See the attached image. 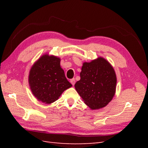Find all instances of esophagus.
I'll list each match as a JSON object with an SVG mask.
<instances>
[{"label": "esophagus", "instance_id": "esophagus-1", "mask_svg": "<svg viewBox=\"0 0 148 148\" xmlns=\"http://www.w3.org/2000/svg\"><path fill=\"white\" fill-rule=\"evenodd\" d=\"M70 83H71V84L73 85V86H74V85H75V79H74V78H73V79H70Z\"/></svg>", "mask_w": 148, "mask_h": 148}]
</instances>
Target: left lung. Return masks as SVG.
I'll use <instances>...</instances> for the list:
<instances>
[{"mask_svg":"<svg viewBox=\"0 0 148 148\" xmlns=\"http://www.w3.org/2000/svg\"><path fill=\"white\" fill-rule=\"evenodd\" d=\"M117 77L113 66L99 57L90 62H84L80 79L75 88L91 110L106 106L113 99L116 91Z\"/></svg>","mask_w":148,"mask_h":148,"instance_id":"left-lung-1","label":"left lung"}]
</instances>
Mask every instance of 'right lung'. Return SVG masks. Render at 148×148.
<instances>
[{"label": "right lung", "mask_w": 148, "mask_h": 148, "mask_svg": "<svg viewBox=\"0 0 148 148\" xmlns=\"http://www.w3.org/2000/svg\"><path fill=\"white\" fill-rule=\"evenodd\" d=\"M28 83L33 95L39 101L49 104L59 99L72 86L60 66V59L49 53L42 55L29 70Z\"/></svg>", "instance_id": "add662e5"}]
</instances>
